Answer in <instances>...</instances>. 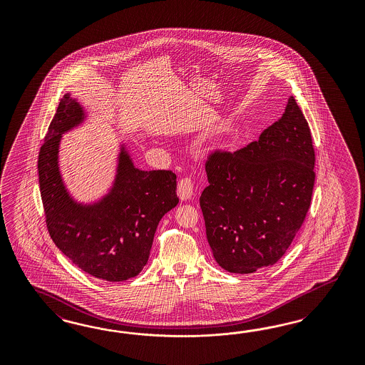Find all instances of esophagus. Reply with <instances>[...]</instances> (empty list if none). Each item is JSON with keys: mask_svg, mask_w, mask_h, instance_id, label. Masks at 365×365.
<instances>
[{"mask_svg": "<svg viewBox=\"0 0 365 365\" xmlns=\"http://www.w3.org/2000/svg\"><path fill=\"white\" fill-rule=\"evenodd\" d=\"M192 191H194V185L192 180L190 178H183L179 180L178 183V197L180 200H188L192 197Z\"/></svg>", "mask_w": 365, "mask_h": 365, "instance_id": "34e87169", "label": "esophagus"}]
</instances>
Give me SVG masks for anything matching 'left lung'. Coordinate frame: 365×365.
<instances>
[{
    "instance_id": "8db88e82",
    "label": "left lung",
    "mask_w": 365,
    "mask_h": 365,
    "mask_svg": "<svg viewBox=\"0 0 365 365\" xmlns=\"http://www.w3.org/2000/svg\"><path fill=\"white\" fill-rule=\"evenodd\" d=\"M313 168L309 125L293 96L257 142L211 155L199 203L218 265L249 274L285 255L309 210Z\"/></svg>"
}]
</instances>
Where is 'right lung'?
Listing matches in <instances>:
<instances>
[{
    "instance_id": "1",
    "label": "right lung",
    "mask_w": 365,
    "mask_h": 365,
    "mask_svg": "<svg viewBox=\"0 0 365 365\" xmlns=\"http://www.w3.org/2000/svg\"><path fill=\"white\" fill-rule=\"evenodd\" d=\"M87 118L84 106L66 93L48 128L38 155L46 227L56 246L83 272L120 282L138 276L147 264L159 221L179 202L177 175L135 167L120 142L108 191L96 200L80 202L66 188L58 159L63 135Z\"/></svg>"
}]
</instances>
